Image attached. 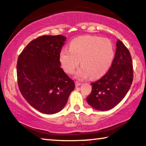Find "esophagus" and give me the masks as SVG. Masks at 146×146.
<instances>
[{
  "label": "esophagus",
  "instance_id": "1",
  "mask_svg": "<svg viewBox=\"0 0 146 146\" xmlns=\"http://www.w3.org/2000/svg\"><path fill=\"white\" fill-rule=\"evenodd\" d=\"M81 85H82L81 83H79V82H78V81L75 82V85L77 86V87H79V86H80Z\"/></svg>",
  "mask_w": 146,
  "mask_h": 146
}]
</instances>
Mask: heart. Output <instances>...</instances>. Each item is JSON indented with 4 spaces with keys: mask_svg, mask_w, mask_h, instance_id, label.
I'll return each mask as SVG.
<instances>
[{
    "mask_svg": "<svg viewBox=\"0 0 146 146\" xmlns=\"http://www.w3.org/2000/svg\"><path fill=\"white\" fill-rule=\"evenodd\" d=\"M114 58L113 44L109 40L95 36H84L71 41L69 50L63 49L59 61L67 73L72 74L79 66L77 77L97 79L105 74Z\"/></svg>",
    "mask_w": 146,
    "mask_h": 146,
    "instance_id": "heart-1",
    "label": "heart"
}]
</instances>
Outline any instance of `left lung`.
I'll return each instance as SVG.
<instances>
[{
  "label": "left lung",
  "mask_w": 146,
  "mask_h": 146,
  "mask_svg": "<svg viewBox=\"0 0 146 146\" xmlns=\"http://www.w3.org/2000/svg\"><path fill=\"white\" fill-rule=\"evenodd\" d=\"M133 81L132 57L124 44L118 40L115 56L108 72L101 79L92 83V91L87 98L94 109L105 111L122 101Z\"/></svg>",
  "instance_id": "1"
}]
</instances>
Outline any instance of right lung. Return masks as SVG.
<instances>
[{"instance_id":"obj_1","label":"right lung","mask_w":146,"mask_h":146,"mask_svg":"<svg viewBox=\"0 0 146 146\" xmlns=\"http://www.w3.org/2000/svg\"><path fill=\"white\" fill-rule=\"evenodd\" d=\"M62 35L42 36L30 42L18 58V85L33 108L53 114L66 104L75 83L61 68L59 53L66 41Z\"/></svg>"}]
</instances>
